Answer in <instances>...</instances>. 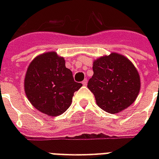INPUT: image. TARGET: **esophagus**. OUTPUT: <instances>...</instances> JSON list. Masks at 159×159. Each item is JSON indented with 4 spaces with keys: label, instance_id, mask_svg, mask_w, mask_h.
<instances>
[{
    "label": "esophagus",
    "instance_id": "1",
    "mask_svg": "<svg viewBox=\"0 0 159 159\" xmlns=\"http://www.w3.org/2000/svg\"><path fill=\"white\" fill-rule=\"evenodd\" d=\"M87 83H88V80H87V79L83 80V86H86Z\"/></svg>",
    "mask_w": 159,
    "mask_h": 159
}]
</instances>
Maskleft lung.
<instances>
[{
    "instance_id": "1",
    "label": "left lung",
    "mask_w": 159,
    "mask_h": 159,
    "mask_svg": "<svg viewBox=\"0 0 159 159\" xmlns=\"http://www.w3.org/2000/svg\"><path fill=\"white\" fill-rule=\"evenodd\" d=\"M93 70L88 88L102 110L118 113L135 101L140 89V77L125 56L111 52L100 57L93 61Z\"/></svg>"
}]
</instances>
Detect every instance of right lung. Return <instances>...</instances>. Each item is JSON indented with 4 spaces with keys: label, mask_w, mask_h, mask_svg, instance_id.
I'll return each mask as SVG.
<instances>
[{
    "label": "right lung",
    "mask_w": 159,
    "mask_h": 159,
    "mask_svg": "<svg viewBox=\"0 0 159 159\" xmlns=\"http://www.w3.org/2000/svg\"><path fill=\"white\" fill-rule=\"evenodd\" d=\"M24 86L33 107L48 116L57 117L69 108L74 93L83 84L74 81L64 57L52 51L36 56L30 62Z\"/></svg>",
    "instance_id": "1"
}]
</instances>
